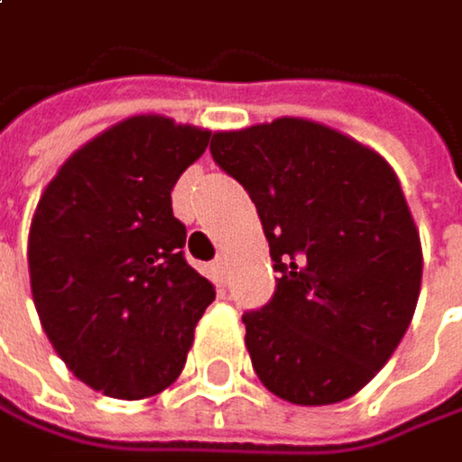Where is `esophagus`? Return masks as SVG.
Segmentation results:
<instances>
[{
	"label": "esophagus",
	"instance_id": "34e87169",
	"mask_svg": "<svg viewBox=\"0 0 462 462\" xmlns=\"http://www.w3.org/2000/svg\"><path fill=\"white\" fill-rule=\"evenodd\" d=\"M226 268H229L226 257H218V260L213 263V273H216L218 279H226Z\"/></svg>",
	"mask_w": 462,
	"mask_h": 462
}]
</instances>
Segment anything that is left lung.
Here are the masks:
<instances>
[{
  "instance_id": "left-lung-1",
  "label": "left lung",
  "mask_w": 462,
  "mask_h": 462,
  "mask_svg": "<svg viewBox=\"0 0 462 462\" xmlns=\"http://www.w3.org/2000/svg\"><path fill=\"white\" fill-rule=\"evenodd\" d=\"M210 153L257 205L276 295L244 314L260 382L298 406L360 393L411 325L422 244L395 170L309 118L213 132Z\"/></svg>"
}]
</instances>
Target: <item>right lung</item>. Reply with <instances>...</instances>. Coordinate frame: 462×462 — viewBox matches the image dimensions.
Instances as JSON below:
<instances>
[{
    "label": "right lung",
    "instance_id": "right-lung-1",
    "mask_svg": "<svg viewBox=\"0 0 462 462\" xmlns=\"http://www.w3.org/2000/svg\"><path fill=\"white\" fill-rule=\"evenodd\" d=\"M210 132L132 116L80 145L45 186L29 229L42 330L91 390L140 401L183 371L213 284L183 260L170 191Z\"/></svg>",
    "mask_w": 462,
    "mask_h": 462
}]
</instances>
